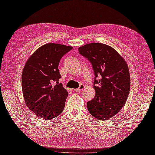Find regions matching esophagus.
<instances>
[{
	"instance_id": "1",
	"label": "esophagus",
	"mask_w": 155,
	"mask_h": 155,
	"mask_svg": "<svg viewBox=\"0 0 155 155\" xmlns=\"http://www.w3.org/2000/svg\"><path fill=\"white\" fill-rule=\"evenodd\" d=\"M85 87V86L84 85H80V86H79V87L78 88V89H74V91H76V92H78V93H79V92H81L83 89H84Z\"/></svg>"
}]
</instances>
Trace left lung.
I'll return each mask as SVG.
<instances>
[{
    "mask_svg": "<svg viewBox=\"0 0 155 155\" xmlns=\"http://www.w3.org/2000/svg\"><path fill=\"white\" fill-rule=\"evenodd\" d=\"M79 54L90 61L94 72L93 100L87 109L94 117L107 120L115 116L126 103L130 88L128 65L119 53L101 43H91L78 48ZM101 76L99 81L95 79Z\"/></svg>",
    "mask_w": 155,
    "mask_h": 155,
    "instance_id": "8db88e82",
    "label": "left lung"
}]
</instances>
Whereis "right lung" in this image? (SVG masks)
<instances>
[{
	"mask_svg": "<svg viewBox=\"0 0 155 155\" xmlns=\"http://www.w3.org/2000/svg\"><path fill=\"white\" fill-rule=\"evenodd\" d=\"M72 48L49 43L40 47L26 62L21 77L23 97L27 107L40 118L51 120L64 110L68 93L58 82V66L62 56Z\"/></svg>",
	"mask_w": 155,
	"mask_h": 155,
	"instance_id": "1",
	"label": "right lung"
}]
</instances>
